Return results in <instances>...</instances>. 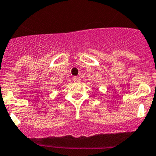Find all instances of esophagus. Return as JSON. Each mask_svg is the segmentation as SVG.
Masks as SVG:
<instances>
[{"instance_id":"1","label":"esophagus","mask_w":156,"mask_h":156,"mask_svg":"<svg viewBox=\"0 0 156 156\" xmlns=\"http://www.w3.org/2000/svg\"><path fill=\"white\" fill-rule=\"evenodd\" d=\"M73 82H75V83H80V79L79 77H76V76L73 77Z\"/></svg>"}]
</instances>
